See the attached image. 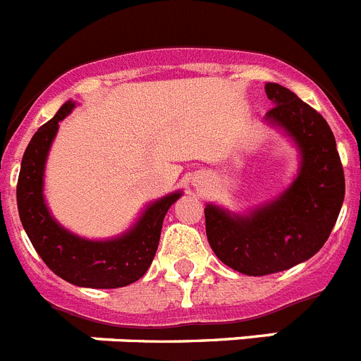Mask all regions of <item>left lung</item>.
Here are the masks:
<instances>
[{
    "label": "left lung",
    "instance_id": "1",
    "mask_svg": "<svg viewBox=\"0 0 361 361\" xmlns=\"http://www.w3.org/2000/svg\"><path fill=\"white\" fill-rule=\"evenodd\" d=\"M274 103L267 120L296 140L302 169L276 202L249 216L205 209V231L214 255L247 276L287 271L314 256L327 241L345 196V176L336 140L324 116L289 89L267 83Z\"/></svg>",
    "mask_w": 361,
    "mask_h": 361
}]
</instances>
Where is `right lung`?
I'll list each match as a JSON object with an SVG mask.
<instances>
[{"instance_id":"obj_1","label":"right lung","mask_w":361,"mask_h":361,"mask_svg":"<svg viewBox=\"0 0 361 361\" xmlns=\"http://www.w3.org/2000/svg\"><path fill=\"white\" fill-rule=\"evenodd\" d=\"M67 102L58 114L37 128L21 159L18 211L25 233L47 267L65 281L90 289H118L140 280L154 259L163 218L180 192L169 194L143 212L136 227L109 241H89L59 227L43 202V169L58 123L72 111Z\"/></svg>"}]
</instances>
